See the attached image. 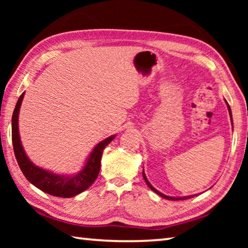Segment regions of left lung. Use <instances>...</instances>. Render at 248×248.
Wrapping results in <instances>:
<instances>
[{
	"instance_id": "1",
	"label": "left lung",
	"mask_w": 248,
	"mask_h": 248,
	"mask_svg": "<svg viewBox=\"0 0 248 248\" xmlns=\"http://www.w3.org/2000/svg\"><path fill=\"white\" fill-rule=\"evenodd\" d=\"M225 103H226V106H228V109H229V114H230V117H231V121H232V125H233L232 111H231V108H230L229 104H228V102H226V100H225ZM142 176H143V178H144V180H145L146 185H148V186L151 188V189H152V190L155 192V194H157L158 196H161L162 198H164V199H167V200H186V199L192 198V197H195V196H196V195H191V196H185V197H171V196H166V195H164V194H162L161 191H158L157 189H155V188L152 186V185L150 184V182H149L148 178H146V176H145V173H144V169H143V171H142Z\"/></svg>"
}]
</instances>
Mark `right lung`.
I'll use <instances>...</instances> for the list:
<instances>
[{
    "label": "right lung",
    "instance_id": "add662e5",
    "mask_svg": "<svg viewBox=\"0 0 248 248\" xmlns=\"http://www.w3.org/2000/svg\"><path fill=\"white\" fill-rule=\"evenodd\" d=\"M24 93L19 96L16 103L13 116H12V141L15 157L22 170L25 177L31 182L33 186L38 188L41 191L56 197L62 198H71L92 186V184L97 178L100 170V159H102L103 151L110 142L115 139L116 134L110 136L98 142L92 150L89 157L86 158L82 170L78 173L68 174H57L54 171L45 170L43 167L33 164L31 158L27 156L22 144L18 129V117L20 106L24 99Z\"/></svg>",
    "mask_w": 248,
    "mask_h": 248
}]
</instances>
